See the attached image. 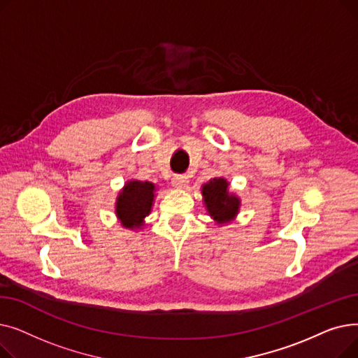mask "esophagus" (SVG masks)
Masks as SVG:
<instances>
[{
    "mask_svg": "<svg viewBox=\"0 0 358 358\" xmlns=\"http://www.w3.org/2000/svg\"><path fill=\"white\" fill-rule=\"evenodd\" d=\"M173 185L176 187V189H180V190L187 189V185H189V177H187V176H176L173 178Z\"/></svg>",
    "mask_w": 358,
    "mask_h": 358,
    "instance_id": "1",
    "label": "esophagus"
}]
</instances>
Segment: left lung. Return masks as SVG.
<instances>
[{
    "label": "left lung",
    "mask_w": 358,
    "mask_h": 358,
    "mask_svg": "<svg viewBox=\"0 0 358 358\" xmlns=\"http://www.w3.org/2000/svg\"><path fill=\"white\" fill-rule=\"evenodd\" d=\"M201 196L206 212L217 227L234 222L241 209V199L229 192V181L216 177L201 185Z\"/></svg>",
    "instance_id": "8db88e82"
}]
</instances>
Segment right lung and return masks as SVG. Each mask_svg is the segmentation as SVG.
<instances>
[{"mask_svg": "<svg viewBox=\"0 0 358 358\" xmlns=\"http://www.w3.org/2000/svg\"><path fill=\"white\" fill-rule=\"evenodd\" d=\"M157 196V185L150 181L127 180L115 203V215L120 224L130 231H141Z\"/></svg>", "mask_w": 358, "mask_h": 358, "instance_id": "obj_1", "label": "right lung"}]
</instances>
